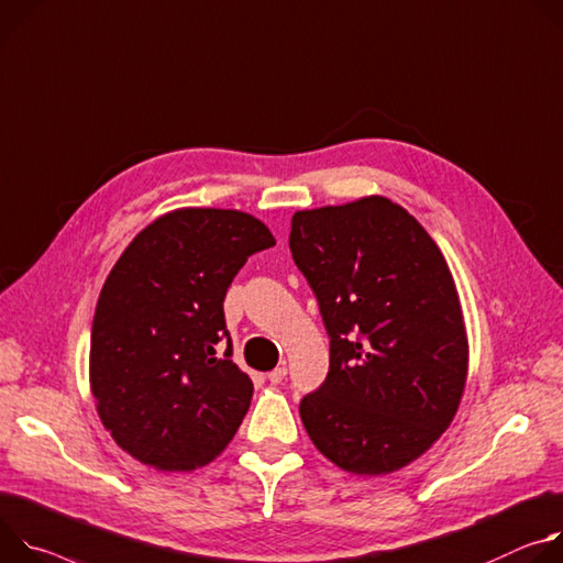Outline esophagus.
I'll use <instances>...</instances> for the list:
<instances>
[{
	"instance_id": "34e87169",
	"label": "esophagus",
	"mask_w": 563,
	"mask_h": 563,
	"mask_svg": "<svg viewBox=\"0 0 563 563\" xmlns=\"http://www.w3.org/2000/svg\"><path fill=\"white\" fill-rule=\"evenodd\" d=\"M286 373H288L286 366H277V368H273V371L268 373V380H271L273 385H279V383L286 378Z\"/></svg>"
}]
</instances>
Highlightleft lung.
Returning a JSON list of instances; mask_svg holds the SVG:
<instances>
[{
    "label": "left lung",
    "instance_id": "8db88e82",
    "mask_svg": "<svg viewBox=\"0 0 563 563\" xmlns=\"http://www.w3.org/2000/svg\"><path fill=\"white\" fill-rule=\"evenodd\" d=\"M290 253L331 338L324 385L299 402L313 445L360 476L391 474L452 424L467 333L450 266L387 197L292 214Z\"/></svg>",
    "mask_w": 563,
    "mask_h": 563
}]
</instances>
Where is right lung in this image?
Masks as SVG:
<instances>
[{
  "label": "right lung",
  "instance_id": "1",
  "mask_svg": "<svg viewBox=\"0 0 563 563\" xmlns=\"http://www.w3.org/2000/svg\"><path fill=\"white\" fill-rule=\"evenodd\" d=\"M275 245L253 214L178 208L141 230L111 268L91 327L89 383L120 450L161 472H192L232 441L253 380L232 360L225 290Z\"/></svg>",
  "mask_w": 563,
  "mask_h": 563
}]
</instances>
